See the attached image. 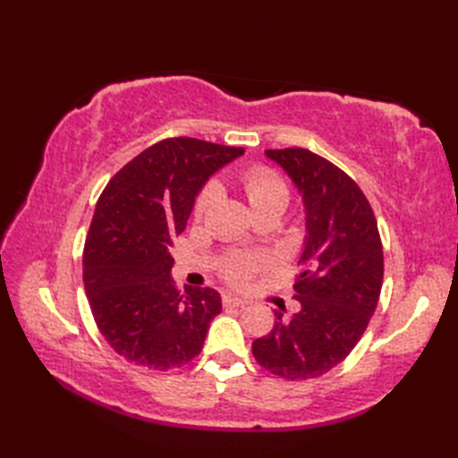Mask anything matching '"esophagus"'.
<instances>
[{
    "mask_svg": "<svg viewBox=\"0 0 458 458\" xmlns=\"http://www.w3.org/2000/svg\"><path fill=\"white\" fill-rule=\"evenodd\" d=\"M222 303H224V307H246L248 301L242 297H236V295H224Z\"/></svg>",
    "mask_w": 458,
    "mask_h": 458,
    "instance_id": "34e87169",
    "label": "esophagus"
}]
</instances>
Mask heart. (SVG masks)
I'll return each mask as SVG.
<instances>
[{"mask_svg":"<svg viewBox=\"0 0 458 458\" xmlns=\"http://www.w3.org/2000/svg\"><path fill=\"white\" fill-rule=\"evenodd\" d=\"M240 184L244 189L250 207L256 214L266 212H284L289 202V187L284 177L267 165H251V167L240 173ZM220 199V187L214 181L207 182L197 194L192 212L194 216L200 218L207 214L214 202ZM267 256L264 254H234L222 264V276L232 284H240L250 277L251 271H256L264 264H267Z\"/></svg>","mask_w":458,"mask_h":458,"instance_id":"obj_1","label":"heart"}]
</instances>
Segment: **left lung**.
I'll return each mask as SVG.
<instances>
[{"label": "left lung", "mask_w": 458, "mask_h": 458, "mask_svg": "<svg viewBox=\"0 0 458 458\" xmlns=\"http://www.w3.org/2000/svg\"><path fill=\"white\" fill-rule=\"evenodd\" d=\"M305 204V248L295 299L301 310H276L271 333L254 340L261 368L291 382L327 374L352 352L377 307L384 250L366 194L348 174L303 149H267Z\"/></svg>", "instance_id": "left-lung-1"}]
</instances>
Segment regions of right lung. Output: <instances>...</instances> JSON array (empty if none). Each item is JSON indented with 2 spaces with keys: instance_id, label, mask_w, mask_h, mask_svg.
<instances>
[{
  "instance_id": "1",
  "label": "right lung",
  "mask_w": 458,
  "mask_h": 458,
  "mask_svg": "<svg viewBox=\"0 0 458 458\" xmlns=\"http://www.w3.org/2000/svg\"><path fill=\"white\" fill-rule=\"evenodd\" d=\"M242 148L167 138L133 157L106 184L84 244L82 277L102 336L135 366L167 372L200 354L218 291L171 279V244L194 199Z\"/></svg>"
}]
</instances>
